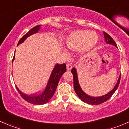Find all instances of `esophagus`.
<instances>
[{
    "mask_svg": "<svg viewBox=\"0 0 129 129\" xmlns=\"http://www.w3.org/2000/svg\"><path fill=\"white\" fill-rule=\"evenodd\" d=\"M72 68V65L71 63H67V71H71Z\"/></svg>",
    "mask_w": 129,
    "mask_h": 129,
    "instance_id": "1",
    "label": "esophagus"
}]
</instances>
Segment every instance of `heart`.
<instances>
[{"label": "heart", "mask_w": 129, "mask_h": 129, "mask_svg": "<svg viewBox=\"0 0 129 129\" xmlns=\"http://www.w3.org/2000/svg\"><path fill=\"white\" fill-rule=\"evenodd\" d=\"M98 37L93 32L77 30L71 33L65 40L66 47L69 49L85 48L90 49L96 45Z\"/></svg>", "instance_id": "1"}]
</instances>
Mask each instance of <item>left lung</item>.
<instances>
[{
	"mask_svg": "<svg viewBox=\"0 0 129 129\" xmlns=\"http://www.w3.org/2000/svg\"><path fill=\"white\" fill-rule=\"evenodd\" d=\"M104 39L105 41L106 42L107 44H110V45H114L115 47H116L117 48V45L116 43L115 42L113 39L109 36L108 34H107L106 32H104ZM71 72L73 74V76H74V90H75V93H77V95H78V97L80 98V99L82 101H83L85 103L88 104L90 105H99L101 104L104 103L105 101H107V100H109L110 97H112L113 94H114V92L116 91V90L117 89L118 87H119V83H120V75L119 76V79H118L117 82L115 84V87L113 88L112 90L110 91L109 93H106V94L102 96H100V97H92V96L89 95L87 93H85L84 91L82 90V89L80 87V85H79V80H78V75L77 73V70L75 69V68H72Z\"/></svg>",
	"mask_w": 129,
	"mask_h": 129,
	"instance_id": "1",
	"label": "left lung"
}]
</instances>
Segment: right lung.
<instances>
[{
  "label": "right lung",
  "instance_id": "right-lung-1",
  "mask_svg": "<svg viewBox=\"0 0 129 129\" xmlns=\"http://www.w3.org/2000/svg\"><path fill=\"white\" fill-rule=\"evenodd\" d=\"M40 26H41V25H37L36 27H33L32 29L30 30L26 34H25L19 40L17 45H19V44L24 42L25 40H26V39L29 37V36H32V35L34 34L37 33L40 30ZM14 59H15V56H14V58H13L12 62L14 60ZM66 63H62V64H58V63H57V64L55 65L52 72L51 74H50V77H49V80L47 82V84L46 86H45V89L44 90V91H42L41 93H39V94H25V93H22L17 86L16 88L17 89L19 93L22 96V97L24 99L25 101H27V102L34 105L45 104L47 103L51 99L52 96L54 95V93H55V90L57 89V85H58V83L59 82L60 79L62 75L63 74V73L66 72Z\"/></svg>",
  "mask_w": 129,
  "mask_h": 129
}]
</instances>
